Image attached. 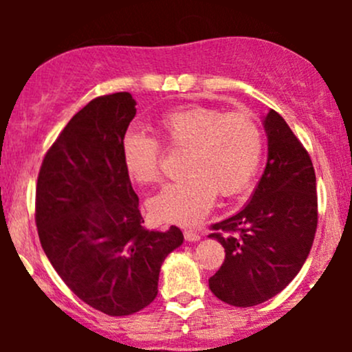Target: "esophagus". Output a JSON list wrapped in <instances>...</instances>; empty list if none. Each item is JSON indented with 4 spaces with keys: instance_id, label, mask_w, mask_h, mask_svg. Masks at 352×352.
<instances>
[{
    "instance_id": "34e87169",
    "label": "esophagus",
    "mask_w": 352,
    "mask_h": 352,
    "mask_svg": "<svg viewBox=\"0 0 352 352\" xmlns=\"http://www.w3.org/2000/svg\"><path fill=\"white\" fill-rule=\"evenodd\" d=\"M184 236H185V240H187V241H199L200 240L199 233H197L195 230H190V228L185 230Z\"/></svg>"
}]
</instances>
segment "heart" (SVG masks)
Listing matches in <instances>:
<instances>
[{
    "label": "heart",
    "mask_w": 352,
    "mask_h": 352,
    "mask_svg": "<svg viewBox=\"0 0 352 352\" xmlns=\"http://www.w3.org/2000/svg\"><path fill=\"white\" fill-rule=\"evenodd\" d=\"M162 142L187 151L184 180L173 182L152 197L148 210L164 223L188 225L213 207L217 193L228 199L252 184L263 155V134L246 114H225L204 106L180 107L160 117ZM124 170L139 185L160 180L162 147L152 137L131 131L120 144Z\"/></svg>",
    "instance_id": "obj_1"
}]
</instances>
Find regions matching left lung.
Returning <instances> with one entry per match:
<instances>
[{"mask_svg": "<svg viewBox=\"0 0 352 352\" xmlns=\"http://www.w3.org/2000/svg\"><path fill=\"white\" fill-rule=\"evenodd\" d=\"M268 160L248 205L212 225L225 261L208 280L218 300L238 308L268 301L296 276L318 227L316 175L309 153L276 111L263 119Z\"/></svg>", "mask_w": 352, "mask_h": 352, "instance_id": "1", "label": "left lung"}]
</instances>
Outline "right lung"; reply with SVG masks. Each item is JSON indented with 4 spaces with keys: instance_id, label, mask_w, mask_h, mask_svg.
I'll use <instances>...</instances> for the list:
<instances>
[{
    "instance_id": "add662e5",
    "label": "right lung",
    "mask_w": 352,
    "mask_h": 352,
    "mask_svg": "<svg viewBox=\"0 0 352 352\" xmlns=\"http://www.w3.org/2000/svg\"><path fill=\"white\" fill-rule=\"evenodd\" d=\"M135 104L129 92L92 99L46 152L36 185V227L47 260L79 300L109 316L151 305L160 266L184 243L173 225L167 232L142 227L120 157Z\"/></svg>"
}]
</instances>
